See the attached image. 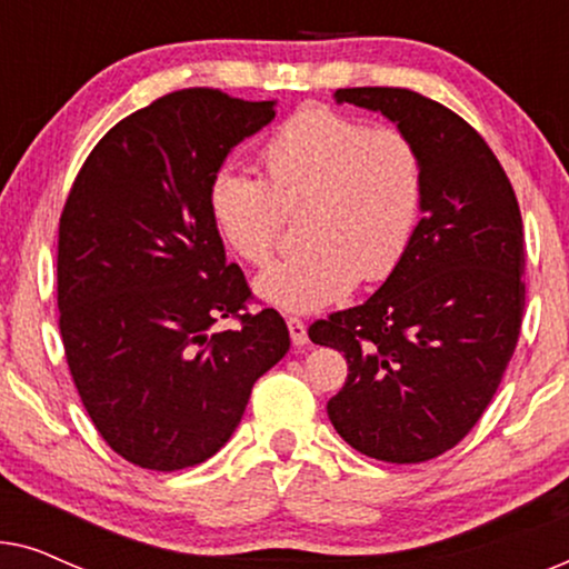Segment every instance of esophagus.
<instances>
[{
	"label": "esophagus",
	"mask_w": 569,
	"mask_h": 569,
	"mask_svg": "<svg viewBox=\"0 0 569 569\" xmlns=\"http://www.w3.org/2000/svg\"><path fill=\"white\" fill-rule=\"evenodd\" d=\"M287 329H290V339L295 347H306L308 345V329L300 318H287Z\"/></svg>",
	"instance_id": "1"
}]
</instances>
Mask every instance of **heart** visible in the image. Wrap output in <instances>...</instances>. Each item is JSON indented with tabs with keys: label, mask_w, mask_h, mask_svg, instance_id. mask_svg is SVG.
Returning a JSON list of instances; mask_svg holds the SVG:
<instances>
[{
	"label": "heart",
	"mask_w": 569,
	"mask_h": 569,
	"mask_svg": "<svg viewBox=\"0 0 569 569\" xmlns=\"http://www.w3.org/2000/svg\"><path fill=\"white\" fill-rule=\"evenodd\" d=\"M263 181L220 168L207 207L222 243L246 263H267L282 212L306 207L308 248L271 263L253 282L256 298L290 313L345 300L360 277H391L415 240L425 204V166L411 137L372 129L329 108H302L261 147Z\"/></svg>",
	"instance_id": "b5f03b06"
}]
</instances>
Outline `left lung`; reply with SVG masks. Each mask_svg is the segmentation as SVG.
<instances>
[{"instance_id": "1", "label": "left lung", "mask_w": 569, "mask_h": 569, "mask_svg": "<svg viewBox=\"0 0 569 569\" xmlns=\"http://www.w3.org/2000/svg\"><path fill=\"white\" fill-rule=\"evenodd\" d=\"M383 113L425 166V204L399 269L362 306L308 329L347 357L329 419L362 456L422 463L479 422L516 352L526 306L523 220L489 144L450 108L403 88H345Z\"/></svg>"}]
</instances>
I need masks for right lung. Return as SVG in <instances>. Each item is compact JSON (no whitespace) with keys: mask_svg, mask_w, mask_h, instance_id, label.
I'll return each mask as SVG.
<instances>
[{"mask_svg":"<svg viewBox=\"0 0 569 569\" xmlns=\"http://www.w3.org/2000/svg\"><path fill=\"white\" fill-rule=\"evenodd\" d=\"M274 106L212 88L162 96L100 139L61 212L69 372L100 438L142 469L212 458L256 380L290 349L274 308L243 313L251 290L207 207L212 176ZM220 317L241 326L212 332Z\"/></svg>","mask_w":569,"mask_h":569,"instance_id":"1","label":"right lung"}]
</instances>
